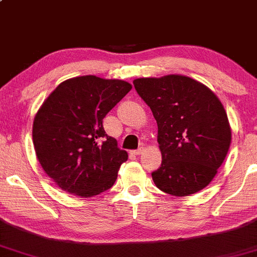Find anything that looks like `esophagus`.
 <instances>
[{
  "instance_id": "obj_1",
  "label": "esophagus",
  "mask_w": 257,
  "mask_h": 257,
  "mask_svg": "<svg viewBox=\"0 0 257 257\" xmlns=\"http://www.w3.org/2000/svg\"><path fill=\"white\" fill-rule=\"evenodd\" d=\"M143 151H144V147H140V149L134 150V151H133V155L139 156V155H141V153H143Z\"/></svg>"
}]
</instances>
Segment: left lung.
<instances>
[{
	"instance_id": "1",
	"label": "left lung",
	"mask_w": 257,
	"mask_h": 257,
	"mask_svg": "<svg viewBox=\"0 0 257 257\" xmlns=\"http://www.w3.org/2000/svg\"><path fill=\"white\" fill-rule=\"evenodd\" d=\"M158 125L162 164L152 172L161 191L185 197L210 184L231 144L227 113L204 84L181 75L133 82Z\"/></svg>"
}]
</instances>
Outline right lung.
I'll use <instances>...</instances> for the list:
<instances>
[{"mask_svg": "<svg viewBox=\"0 0 257 257\" xmlns=\"http://www.w3.org/2000/svg\"><path fill=\"white\" fill-rule=\"evenodd\" d=\"M131 89L120 79L82 76L59 84L41 106L32 126L35 151L61 190L89 198L113 186L128 153L106 134L102 119Z\"/></svg>", "mask_w": 257, "mask_h": 257, "instance_id": "obj_1", "label": "right lung"}]
</instances>
